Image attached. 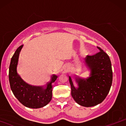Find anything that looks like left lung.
I'll use <instances>...</instances> for the list:
<instances>
[{"label":"left lung","instance_id":"1","mask_svg":"<svg viewBox=\"0 0 126 126\" xmlns=\"http://www.w3.org/2000/svg\"><path fill=\"white\" fill-rule=\"evenodd\" d=\"M94 55H88L85 61L90 70L89 77L86 79L76 78L78 87L75 88L71 78V95L74 100L86 107L95 106L101 103L107 96L112 85V71L109 56L100 47Z\"/></svg>","mask_w":126,"mask_h":126}]
</instances>
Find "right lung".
Listing matches in <instances>:
<instances>
[{"label":"right lung","mask_w":126,"mask_h":126,"mask_svg":"<svg viewBox=\"0 0 126 126\" xmlns=\"http://www.w3.org/2000/svg\"><path fill=\"white\" fill-rule=\"evenodd\" d=\"M23 45L16 49L11 59L9 71L10 86L13 94L24 106L31 108L43 107L48 104L52 98V83L57 79L56 75L51 76V81L46 88L34 86L25 82L17 73L19 56Z\"/></svg>","instance_id":"obj_1"}]
</instances>
